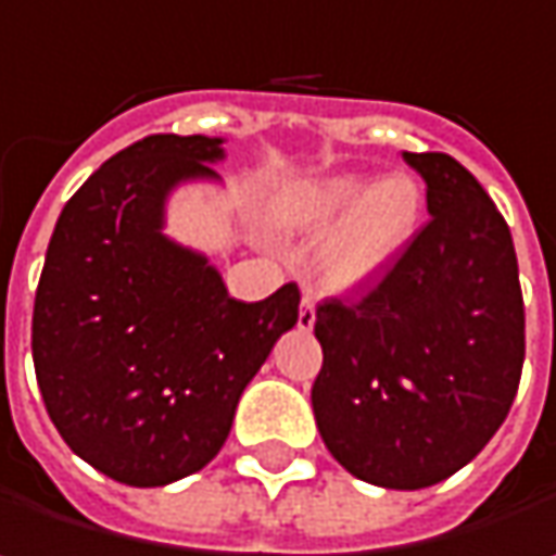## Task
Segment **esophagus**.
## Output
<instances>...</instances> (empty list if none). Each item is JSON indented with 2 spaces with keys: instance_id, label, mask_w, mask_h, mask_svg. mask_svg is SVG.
<instances>
[{
  "instance_id": "34e87169",
  "label": "esophagus",
  "mask_w": 556,
  "mask_h": 556,
  "mask_svg": "<svg viewBox=\"0 0 556 556\" xmlns=\"http://www.w3.org/2000/svg\"><path fill=\"white\" fill-rule=\"evenodd\" d=\"M315 325V299L312 295H302V305H299V328H312Z\"/></svg>"
}]
</instances>
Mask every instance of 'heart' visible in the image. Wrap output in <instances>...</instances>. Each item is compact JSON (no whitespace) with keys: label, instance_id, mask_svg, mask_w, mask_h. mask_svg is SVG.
<instances>
[{"label":"heart","instance_id":"1","mask_svg":"<svg viewBox=\"0 0 556 556\" xmlns=\"http://www.w3.org/2000/svg\"><path fill=\"white\" fill-rule=\"evenodd\" d=\"M421 218V189L412 176L338 173L295 186L277 202V222L286 231L325 238L315 267L331 289H354L380 277L412 241Z\"/></svg>","mask_w":556,"mask_h":556}]
</instances>
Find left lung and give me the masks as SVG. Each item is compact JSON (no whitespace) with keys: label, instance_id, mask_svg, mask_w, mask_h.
Segmentation results:
<instances>
[{"label":"left lung","instance_id":"1","mask_svg":"<svg viewBox=\"0 0 556 556\" xmlns=\"http://www.w3.org/2000/svg\"><path fill=\"white\" fill-rule=\"evenodd\" d=\"M428 186V225L361 295L315 308V425L374 486L425 490L500 431L525 364V302L508 225L451 154H402Z\"/></svg>","mask_w":556,"mask_h":556}]
</instances>
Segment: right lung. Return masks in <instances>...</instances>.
<instances>
[{
    "mask_svg": "<svg viewBox=\"0 0 556 556\" xmlns=\"http://www.w3.org/2000/svg\"><path fill=\"white\" fill-rule=\"evenodd\" d=\"M218 138L151 135L96 169L56 218L31 357L60 438L125 486H167L225 444L244 387L299 318V286L231 299L164 238L167 192L215 176Z\"/></svg>",
    "mask_w": 556,
    "mask_h": 556,
    "instance_id": "add662e5",
    "label": "right lung"
}]
</instances>
